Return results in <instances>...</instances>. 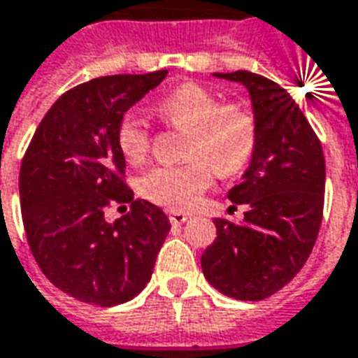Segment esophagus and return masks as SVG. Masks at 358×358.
<instances>
[{"label": "esophagus", "instance_id": "1", "mask_svg": "<svg viewBox=\"0 0 358 358\" xmlns=\"http://www.w3.org/2000/svg\"><path fill=\"white\" fill-rule=\"evenodd\" d=\"M169 219H171L172 224H182V222L187 221V213H182V211H171V213H169Z\"/></svg>", "mask_w": 358, "mask_h": 358}]
</instances>
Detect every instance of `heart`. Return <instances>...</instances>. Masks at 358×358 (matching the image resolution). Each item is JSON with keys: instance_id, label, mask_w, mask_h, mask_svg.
Returning a JSON list of instances; mask_svg holds the SVG:
<instances>
[{"instance_id": "obj_1", "label": "heart", "mask_w": 358, "mask_h": 358, "mask_svg": "<svg viewBox=\"0 0 358 358\" xmlns=\"http://www.w3.org/2000/svg\"><path fill=\"white\" fill-rule=\"evenodd\" d=\"M155 112L169 126L186 129V153L192 159L178 166H155L139 182L149 201L184 211L213 182L215 171L232 176L248 166L257 145L254 114L236 102L221 104L219 96L197 83H184L164 94ZM116 141L129 162H141L149 153L151 136L143 118L129 110L118 122Z\"/></svg>"}]
</instances>
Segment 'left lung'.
I'll use <instances>...</instances> for the list:
<instances>
[{"label": "left lung", "mask_w": 358, "mask_h": 358, "mask_svg": "<svg viewBox=\"0 0 358 358\" xmlns=\"http://www.w3.org/2000/svg\"><path fill=\"white\" fill-rule=\"evenodd\" d=\"M250 92L257 145L229 199L244 221L215 219L217 238L201 256L205 279L236 301H264L306 264L318 238L326 161L322 143L291 94L252 71L213 73ZM234 207V205H232Z\"/></svg>", "instance_id": "1"}]
</instances>
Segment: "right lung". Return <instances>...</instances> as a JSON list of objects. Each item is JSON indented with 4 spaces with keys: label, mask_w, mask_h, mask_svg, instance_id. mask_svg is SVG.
Returning <instances> with one entry per match:
<instances>
[{
    "label": "right lung",
    "mask_w": 358,
    "mask_h": 358,
    "mask_svg": "<svg viewBox=\"0 0 358 358\" xmlns=\"http://www.w3.org/2000/svg\"><path fill=\"white\" fill-rule=\"evenodd\" d=\"M108 75L62 94L24 153L19 194L27 240L42 273L77 301L116 306L143 291L171 231L161 207L134 199L116 141L120 118L166 77ZM129 203L114 223L106 207Z\"/></svg>",
    "instance_id": "1"
}]
</instances>
